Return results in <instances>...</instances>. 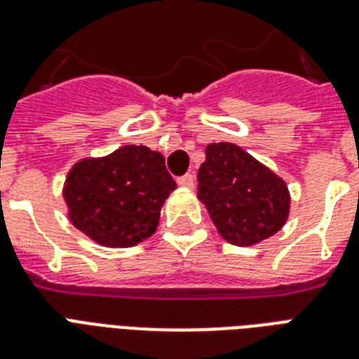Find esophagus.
I'll list each match as a JSON object with an SVG mask.
<instances>
[{
    "label": "esophagus",
    "mask_w": 359,
    "mask_h": 359,
    "mask_svg": "<svg viewBox=\"0 0 359 359\" xmlns=\"http://www.w3.org/2000/svg\"><path fill=\"white\" fill-rule=\"evenodd\" d=\"M179 186H182V188H188V190H191L194 186H196V179H194V175H182V177H179Z\"/></svg>",
    "instance_id": "esophagus-1"
}]
</instances>
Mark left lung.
Wrapping results in <instances>:
<instances>
[{
    "label": "left lung",
    "instance_id": "left-lung-1",
    "mask_svg": "<svg viewBox=\"0 0 359 359\" xmlns=\"http://www.w3.org/2000/svg\"><path fill=\"white\" fill-rule=\"evenodd\" d=\"M197 171V197L222 238L255 245L285 225L290 194L281 177L235 143H210Z\"/></svg>",
    "mask_w": 359,
    "mask_h": 359
}]
</instances>
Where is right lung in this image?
I'll return each mask as SVG.
<instances>
[{
  "mask_svg": "<svg viewBox=\"0 0 359 359\" xmlns=\"http://www.w3.org/2000/svg\"><path fill=\"white\" fill-rule=\"evenodd\" d=\"M175 188L160 152L124 145L108 156L78 160L65 179L63 197L76 229L106 248H130L156 233Z\"/></svg>",
  "mask_w": 359,
  "mask_h": 359,
  "instance_id": "obj_1",
  "label": "right lung"
}]
</instances>
